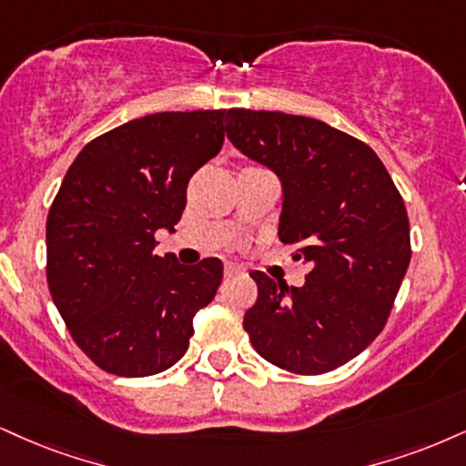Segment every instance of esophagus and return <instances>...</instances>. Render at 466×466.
Listing matches in <instances>:
<instances>
[{"instance_id": "1", "label": "esophagus", "mask_w": 466, "mask_h": 466, "mask_svg": "<svg viewBox=\"0 0 466 466\" xmlns=\"http://www.w3.org/2000/svg\"><path fill=\"white\" fill-rule=\"evenodd\" d=\"M242 274H244V269L238 268V266H233V263H227V266H224V277H227V279L242 277Z\"/></svg>"}]
</instances>
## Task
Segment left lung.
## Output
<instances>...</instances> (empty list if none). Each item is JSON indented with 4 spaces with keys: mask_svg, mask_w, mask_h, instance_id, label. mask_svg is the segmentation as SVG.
<instances>
[{
    "mask_svg": "<svg viewBox=\"0 0 466 466\" xmlns=\"http://www.w3.org/2000/svg\"><path fill=\"white\" fill-rule=\"evenodd\" d=\"M227 137L283 186L279 238L309 266L302 287L250 272L252 348L280 370L318 376L380 335L410 263L404 200L365 142L318 118L228 110Z\"/></svg>",
    "mask_w": 466,
    "mask_h": 466,
    "instance_id": "left-lung-1",
    "label": "left lung"
}]
</instances>
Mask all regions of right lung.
<instances>
[{"label":"right lung","instance_id":"add662e5","mask_svg":"<svg viewBox=\"0 0 466 466\" xmlns=\"http://www.w3.org/2000/svg\"><path fill=\"white\" fill-rule=\"evenodd\" d=\"M227 110L129 120L79 151L47 216V283L84 354L145 378L186 354L192 319L222 280L216 257L186 268L153 255L181 220L189 177L220 153Z\"/></svg>","mask_w":466,"mask_h":466}]
</instances>
